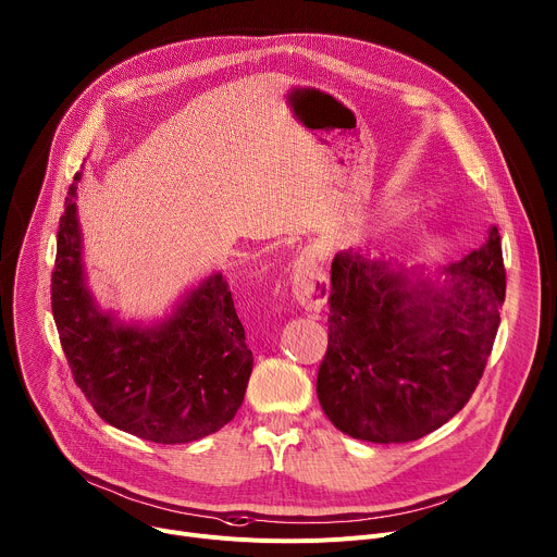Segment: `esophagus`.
I'll return each mask as SVG.
<instances>
[{
    "label": "esophagus",
    "instance_id": "obj_1",
    "mask_svg": "<svg viewBox=\"0 0 557 557\" xmlns=\"http://www.w3.org/2000/svg\"><path fill=\"white\" fill-rule=\"evenodd\" d=\"M290 284H293V295L301 309L311 313L324 311L326 299H329V280L315 264L313 256H301L293 264Z\"/></svg>",
    "mask_w": 557,
    "mask_h": 557
}]
</instances>
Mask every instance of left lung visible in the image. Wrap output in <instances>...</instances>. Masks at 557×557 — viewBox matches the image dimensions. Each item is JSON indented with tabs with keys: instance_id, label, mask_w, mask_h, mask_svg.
Returning <instances> with one entry per match:
<instances>
[{
	"instance_id": "obj_1",
	"label": "left lung",
	"mask_w": 557,
	"mask_h": 557,
	"mask_svg": "<svg viewBox=\"0 0 557 557\" xmlns=\"http://www.w3.org/2000/svg\"><path fill=\"white\" fill-rule=\"evenodd\" d=\"M504 290L495 226L471 256L440 271H407L339 250L318 373V397L333 426L356 440L401 444L446 424L484 373Z\"/></svg>"
}]
</instances>
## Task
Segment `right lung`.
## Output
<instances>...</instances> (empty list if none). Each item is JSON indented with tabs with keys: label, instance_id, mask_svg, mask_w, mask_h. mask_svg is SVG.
Listing matches in <instances>:
<instances>
[{
	"label": "right lung",
	"instance_id": "add662e5",
	"mask_svg": "<svg viewBox=\"0 0 557 557\" xmlns=\"http://www.w3.org/2000/svg\"><path fill=\"white\" fill-rule=\"evenodd\" d=\"M58 231L50 305L75 384L111 426L158 444H186L228 424L244 401L252 352L226 277L188 288L153 324L124 322L92 297L84 271L77 182Z\"/></svg>",
	"mask_w": 557,
	"mask_h": 557
}]
</instances>
